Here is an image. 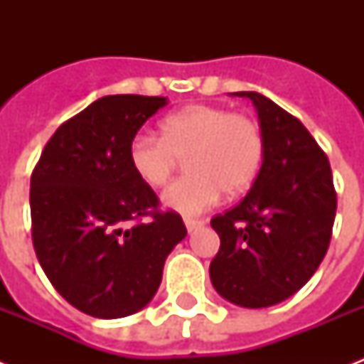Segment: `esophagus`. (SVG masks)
<instances>
[{"mask_svg": "<svg viewBox=\"0 0 364 364\" xmlns=\"http://www.w3.org/2000/svg\"><path fill=\"white\" fill-rule=\"evenodd\" d=\"M185 227H187L188 232H194L196 228L204 227V221H200V219H193V217H185Z\"/></svg>", "mask_w": 364, "mask_h": 364, "instance_id": "esophagus-1", "label": "esophagus"}]
</instances>
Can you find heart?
Here are the masks:
<instances>
[{
    "instance_id": "b5f03b06",
    "label": "heart",
    "mask_w": 364,
    "mask_h": 364,
    "mask_svg": "<svg viewBox=\"0 0 364 364\" xmlns=\"http://www.w3.org/2000/svg\"><path fill=\"white\" fill-rule=\"evenodd\" d=\"M162 137L137 134L128 145L134 173L149 187L170 181L179 159L188 173L168 187L162 204L179 213H200L223 193L236 196L251 187L264 156L260 126L245 115L213 105H187L160 122Z\"/></svg>"
}]
</instances>
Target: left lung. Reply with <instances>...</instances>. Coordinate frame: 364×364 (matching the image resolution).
<instances>
[{
	"mask_svg": "<svg viewBox=\"0 0 364 364\" xmlns=\"http://www.w3.org/2000/svg\"><path fill=\"white\" fill-rule=\"evenodd\" d=\"M230 96L251 100L264 156L245 198L211 219L221 247L210 277L228 302L268 308L304 287L327 253L336 215L333 171L299 119L259 92Z\"/></svg>",
	"mask_w": 364,
	"mask_h": 364,
	"instance_id": "obj_1",
	"label": "left lung"
}]
</instances>
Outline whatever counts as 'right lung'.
I'll return each instance as SVG.
<instances>
[{"label": "right lung", "instance_id": "add662e5", "mask_svg": "<svg viewBox=\"0 0 364 364\" xmlns=\"http://www.w3.org/2000/svg\"><path fill=\"white\" fill-rule=\"evenodd\" d=\"M166 104L136 94L96 100L54 132L31 173L37 259L82 314L117 319L143 310L168 255L187 236L176 211H156V194L128 160L132 137Z\"/></svg>", "mask_w": 364, "mask_h": 364}]
</instances>
